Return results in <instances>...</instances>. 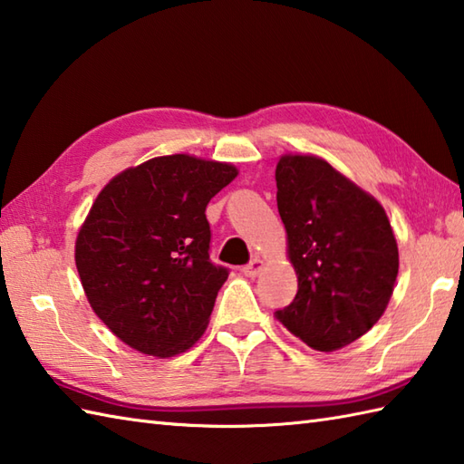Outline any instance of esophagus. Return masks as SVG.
<instances>
[{
	"mask_svg": "<svg viewBox=\"0 0 464 464\" xmlns=\"http://www.w3.org/2000/svg\"><path fill=\"white\" fill-rule=\"evenodd\" d=\"M265 269V259H261V257H255L249 265H245V267L241 269L245 275H247V277H257V275L261 273Z\"/></svg>",
	"mask_w": 464,
	"mask_h": 464,
	"instance_id": "34e87169",
	"label": "esophagus"
}]
</instances>
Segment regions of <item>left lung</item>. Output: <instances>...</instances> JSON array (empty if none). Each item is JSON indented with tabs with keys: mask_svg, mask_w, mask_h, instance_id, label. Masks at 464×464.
<instances>
[{
	"mask_svg": "<svg viewBox=\"0 0 464 464\" xmlns=\"http://www.w3.org/2000/svg\"><path fill=\"white\" fill-rule=\"evenodd\" d=\"M277 207L297 295L275 313L317 351H339L372 329L391 301L399 247L382 205L317 155L285 153Z\"/></svg>",
	"mask_w": 464,
	"mask_h": 464,
	"instance_id": "left-lung-1",
	"label": "left lung"
}]
</instances>
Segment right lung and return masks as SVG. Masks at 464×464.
<instances>
[{"instance_id":"right-lung-1","label":"right lung","mask_w":464,"mask_h":464,"mask_svg":"<svg viewBox=\"0 0 464 464\" xmlns=\"http://www.w3.org/2000/svg\"><path fill=\"white\" fill-rule=\"evenodd\" d=\"M239 169L189 153L127 167L95 197L75 239L93 313L117 339L169 359L203 337L229 277L209 259L205 207Z\"/></svg>"}]
</instances>
